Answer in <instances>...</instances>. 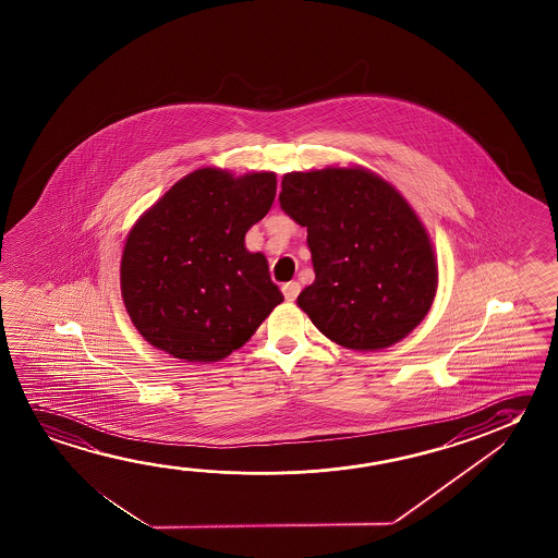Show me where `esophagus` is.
Returning a JSON list of instances; mask_svg holds the SVG:
<instances>
[{"label":"esophagus","instance_id":"34e87169","mask_svg":"<svg viewBox=\"0 0 558 558\" xmlns=\"http://www.w3.org/2000/svg\"><path fill=\"white\" fill-rule=\"evenodd\" d=\"M300 290H302V286L298 282H288L282 286L283 298L288 300V302H293L298 295H300Z\"/></svg>","mask_w":558,"mask_h":558}]
</instances>
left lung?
<instances>
[{"instance_id":"8db88e82","label":"left lung","mask_w":558,"mask_h":558,"mask_svg":"<svg viewBox=\"0 0 558 558\" xmlns=\"http://www.w3.org/2000/svg\"><path fill=\"white\" fill-rule=\"evenodd\" d=\"M280 208L307 228L315 282L298 305L352 350H381L421 323L438 288L428 233L393 186L364 169L283 174Z\"/></svg>"}]
</instances>
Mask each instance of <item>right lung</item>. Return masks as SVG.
<instances>
[{
	"instance_id": "add662e5",
	"label": "right lung",
	"mask_w": 558,
	"mask_h": 558,
	"mask_svg": "<svg viewBox=\"0 0 558 558\" xmlns=\"http://www.w3.org/2000/svg\"><path fill=\"white\" fill-rule=\"evenodd\" d=\"M275 196V173L235 179L206 167L173 184L136 221L120 288L149 344L186 362H218L282 303L265 255L245 248V233Z\"/></svg>"
}]
</instances>
